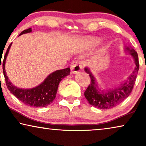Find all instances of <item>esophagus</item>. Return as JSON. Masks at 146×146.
I'll use <instances>...</instances> for the list:
<instances>
[{"mask_svg":"<svg viewBox=\"0 0 146 146\" xmlns=\"http://www.w3.org/2000/svg\"><path fill=\"white\" fill-rule=\"evenodd\" d=\"M83 68V64L79 60H74L70 64V70L72 73L76 74L80 71Z\"/></svg>","mask_w":146,"mask_h":146,"instance_id":"esophagus-1","label":"esophagus"}]
</instances>
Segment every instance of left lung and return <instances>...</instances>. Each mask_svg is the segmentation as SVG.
Here are the masks:
<instances>
[{
    "label": "left lung",
    "instance_id": "obj_1",
    "mask_svg": "<svg viewBox=\"0 0 146 146\" xmlns=\"http://www.w3.org/2000/svg\"><path fill=\"white\" fill-rule=\"evenodd\" d=\"M126 50L134 58L136 67L132 74L129 77L128 80L121 84L117 88L111 90L106 93L100 92L97 84L96 83L95 78L92 74L90 70L85 68V72L88 74L91 79L90 84L84 92V96L90 104L100 109L112 108L120 104L130 94L135 82L139 65L138 56L136 52L133 49H129L128 47L126 48Z\"/></svg>",
    "mask_w": 146,
    "mask_h": 146
}]
</instances>
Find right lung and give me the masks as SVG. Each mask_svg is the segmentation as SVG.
<instances>
[{
  "instance_id": "obj_1",
  "label": "right lung",
  "mask_w": 146,
  "mask_h": 146,
  "mask_svg": "<svg viewBox=\"0 0 146 146\" xmlns=\"http://www.w3.org/2000/svg\"><path fill=\"white\" fill-rule=\"evenodd\" d=\"M31 28H30V29L23 31L20 34V35L31 33ZM11 44L8 47L3 62V74L8 89L19 100H21L22 102H23L27 106L38 108L47 106L48 105L52 102V101L55 99L60 82L64 78L70 74V68H66L65 69L59 70L54 72L44 80V81L41 84L34 88H18L12 84V83L9 80L5 68V61Z\"/></svg>"
}]
</instances>
